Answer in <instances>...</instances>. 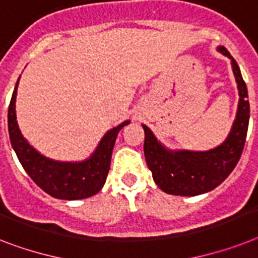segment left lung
Segmentation results:
<instances>
[{
    "label": "left lung",
    "mask_w": 258,
    "mask_h": 258,
    "mask_svg": "<svg viewBox=\"0 0 258 258\" xmlns=\"http://www.w3.org/2000/svg\"><path fill=\"white\" fill-rule=\"evenodd\" d=\"M218 50L232 60V70L240 96L235 122L227 140L220 146L208 152H172L154 137L146 125H142L146 163L157 186L166 194L195 197L214 190L224 182L241 157L249 124L248 91L239 66L228 50L223 46L218 47Z\"/></svg>",
    "instance_id": "obj_1"
}]
</instances>
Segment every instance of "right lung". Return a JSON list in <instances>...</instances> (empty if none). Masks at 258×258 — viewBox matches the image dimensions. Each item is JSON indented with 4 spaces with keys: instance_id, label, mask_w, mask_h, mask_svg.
<instances>
[{
    "instance_id": "1",
    "label": "right lung",
    "mask_w": 258,
    "mask_h": 258,
    "mask_svg": "<svg viewBox=\"0 0 258 258\" xmlns=\"http://www.w3.org/2000/svg\"><path fill=\"white\" fill-rule=\"evenodd\" d=\"M19 82V79H18ZM18 82L16 84L9 112L8 126L12 146L25 171L38 186L51 197L64 201L86 199L103 188L110 169V158L118 132L131 121L106 132L93 154L83 162H57L44 157L23 138L16 116V97Z\"/></svg>"
}]
</instances>
